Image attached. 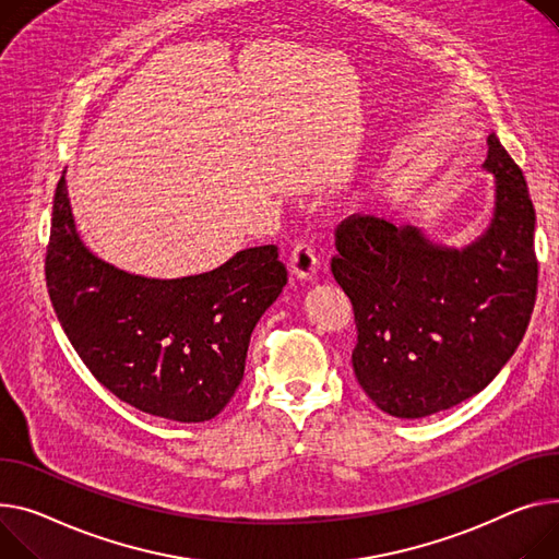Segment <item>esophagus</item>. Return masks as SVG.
<instances>
[{
  "label": "esophagus",
  "instance_id": "obj_1",
  "mask_svg": "<svg viewBox=\"0 0 559 559\" xmlns=\"http://www.w3.org/2000/svg\"><path fill=\"white\" fill-rule=\"evenodd\" d=\"M289 265H292V274L299 281H310L317 270H319V260L314 253V247L308 240H299L292 247L289 253Z\"/></svg>",
  "mask_w": 559,
  "mask_h": 559
}]
</instances>
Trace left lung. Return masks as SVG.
Segmentation results:
<instances>
[{
	"label": "left lung",
	"mask_w": 559,
	"mask_h": 559,
	"mask_svg": "<svg viewBox=\"0 0 559 559\" xmlns=\"http://www.w3.org/2000/svg\"><path fill=\"white\" fill-rule=\"evenodd\" d=\"M488 231L463 249L416 227L350 215L330 270L353 304L359 386L395 418H425L486 389L514 355L537 296L535 209L522 168L495 134Z\"/></svg>",
	"instance_id": "8db88e82"
}]
</instances>
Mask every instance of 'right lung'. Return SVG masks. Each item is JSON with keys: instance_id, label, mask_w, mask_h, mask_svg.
Returning a JSON list of instances; mask_svg holds the SVG:
<instances>
[{"instance_id": "right-lung-1", "label": "right lung", "mask_w": 559, "mask_h": 559, "mask_svg": "<svg viewBox=\"0 0 559 559\" xmlns=\"http://www.w3.org/2000/svg\"><path fill=\"white\" fill-rule=\"evenodd\" d=\"M45 274L58 321L92 376L139 412L175 423L211 420L229 404L251 332L287 283L276 245L170 281L109 265L76 234L64 173Z\"/></svg>"}]
</instances>
